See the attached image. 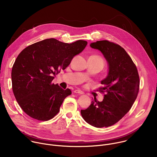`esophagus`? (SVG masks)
I'll use <instances>...</instances> for the list:
<instances>
[{
  "instance_id": "34e87169",
  "label": "esophagus",
  "mask_w": 157,
  "mask_h": 157,
  "mask_svg": "<svg viewBox=\"0 0 157 157\" xmlns=\"http://www.w3.org/2000/svg\"><path fill=\"white\" fill-rule=\"evenodd\" d=\"M74 93L76 94H83V92L81 91L79 89H75L74 91Z\"/></svg>"
}]
</instances>
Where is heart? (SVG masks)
Listing matches in <instances>:
<instances>
[{
    "mask_svg": "<svg viewBox=\"0 0 157 157\" xmlns=\"http://www.w3.org/2000/svg\"><path fill=\"white\" fill-rule=\"evenodd\" d=\"M96 57H98V58H100V59H101V58H99V57H98V56H96Z\"/></svg>",
    "mask_w": 157,
    "mask_h": 157,
    "instance_id": "heart-1",
    "label": "heart"
}]
</instances>
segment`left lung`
I'll list each match as a JSON object with an SVG mask.
<instances>
[{"label": "left lung", "instance_id": "obj_1", "mask_svg": "<svg viewBox=\"0 0 157 157\" xmlns=\"http://www.w3.org/2000/svg\"><path fill=\"white\" fill-rule=\"evenodd\" d=\"M90 47L99 50L107 62L108 73L100 87L106 94L101 102L92 99L81 114L92 126L107 127L117 123L131 109L138 95L139 76L131 58L119 44L102 40L91 43Z\"/></svg>", "mask_w": 157, "mask_h": 157}]
</instances>
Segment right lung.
<instances>
[{
    "label": "right lung",
    "instance_id": "right-lung-1",
    "mask_svg": "<svg viewBox=\"0 0 157 157\" xmlns=\"http://www.w3.org/2000/svg\"><path fill=\"white\" fill-rule=\"evenodd\" d=\"M87 44L84 40L66 43L48 38L21 52L12 67V90L18 105L28 116L46 121L58 113L71 91L64 90L52 82L55 75L65 70Z\"/></svg>",
    "mask_w": 157,
    "mask_h": 157
}]
</instances>
